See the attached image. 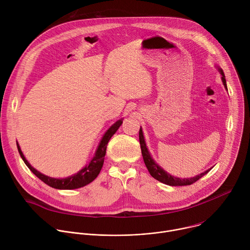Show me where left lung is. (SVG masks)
Here are the masks:
<instances>
[{"label": "left lung", "mask_w": 250, "mask_h": 250, "mask_svg": "<svg viewBox=\"0 0 250 250\" xmlns=\"http://www.w3.org/2000/svg\"><path fill=\"white\" fill-rule=\"evenodd\" d=\"M217 68H218L219 72L222 75V81L224 83V86L228 90L226 76L224 74V71H223V69L220 66H217ZM139 144H140V148H141V154H142V157H144V161L146 163V166L148 172L150 173V175L154 178V179L158 180L159 182H161L163 184H166V185H169V186H187V185H191V184L195 183L196 181H198L200 178H202L204 175H206L212 168L211 167V168L206 170L205 172H203V173H201L199 175H196L195 177L184 178V179H181V178L172 176L169 173H167L165 170H163L153 160V158L151 157V155H150V153H149V151L147 149L146 140H145V136H144V132H142L141 127L139 128Z\"/></svg>", "instance_id": "1"}]
</instances>
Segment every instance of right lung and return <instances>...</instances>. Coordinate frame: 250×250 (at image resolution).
<instances>
[{"instance_id":"add662e5","label":"right lung","mask_w":250,"mask_h":250,"mask_svg":"<svg viewBox=\"0 0 250 250\" xmlns=\"http://www.w3.org/2000/svg\"><path fill=\"white\" fill-rule=\"evenodd\" d=\"M122 124H123V119L117 121L108 130L105 131V133L102 137V140L95 152L94 157L92 158V160L89 162L88 165H86L78 173H76L72 176L66 177V178H52V177H49V176H46V175L41 173L37 169H34L28 163V161L25 159L18 142H17V146H18L19 153H20L21 157L22 158L23 162L25 163V165L29 168V170L35 176L40 178V179L42 181H43L46 185H48L52 188H55V189H59V190L78 189V188L84 187V186L88 185L89 183H91L92 181H94L97 178V176L99 175V173L103 167V164H104V159L108 142L111 139V137L116 133V131L119 129V127L122 125Z\"/></svg>"}]
</instances>
